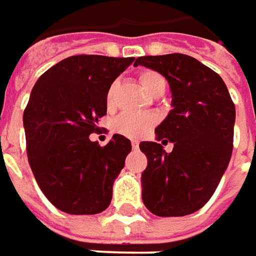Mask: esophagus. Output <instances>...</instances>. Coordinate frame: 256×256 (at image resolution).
<instances>
[{"label": "esophagus", "mask_w": 256, "mask_h": 256, "mask_svg": "<svg viewBox=\"0 0 256 256\" xmlns=\"http://www.w3.org/2000/svg\"><path fill=\"white\" fill-rule=\"evenodd\" d=\"M132 146H133V148L136 150V148L139 146V142H138V140H132Z\"/></svg>", "instance_id": "esophagus-1"}]
</instances>
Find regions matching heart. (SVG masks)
I'll return each instance as SVG.
<instances>
[{
  "mask_svg": "<svg viewBox=\"0 0 256 256\" xmlns=\"http://www.w3.org/2000/svg\"><path fill=\"white\" fill-rule=\"evenodd\" d=\"M139 80L145 92L150 95L164 94L167 89V80L162 74L154 72V70H144L139 74ZM117 88L118 82L114 80L106 89L105 94V105L108 110H112L116 106V96H117ZM155 117L151 114H134V112H124L118 116L112 122V130L122 136L126 138H140L146 134L151 128L155 124Z\"/></svg>",
  "mask_w": 256,
  "mask_h": 256,
  "instance_id": "obj_1",
  "label": "heart"
}]
</instances>
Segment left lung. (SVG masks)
<instances>
[{
	"instance_id": "8db88e82",
	"label": "left lung",
	"mask_w": 256,
	"mask_h": 256,
	"mask_svg": "<svg viewBox=\"0 0 256 256\" xmlns=\"http://www.w3.org/2000/svg\"><path fill=\"white\" fill-rule=\"evenodd\" d=\"M134 66L162 74L172 90V110L155 128L156 140L139 144L148 158L142 200L158 217L192 214L212 196L230 162L234 104L220 76L194 57L146 56ZM167 140L174 144L170 154L162 150Z\"/></svg>"
}]
</instances>
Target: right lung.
<instances>
[{"label": "right lung", "instance_id": "obj_1", "mask_svg": "<svg viewBox=\"0 0 256 256\" xmlns=\"http://www.w3.org/2000/svg\"><path fill=\"white\" fill-rule=\"evenodd\" d=\"M133 60L73 56L46 70L30 92L23 114L28 160L40 190L60 211L92 216L111 202L132 144L114 134L100 146L89 134L106 114L108 86Z\"/></svg>", "mask_w": 256, "mask_h": 256}]
</instances>
